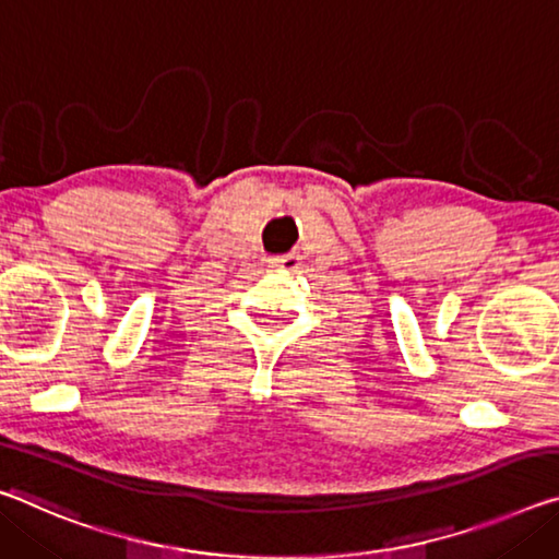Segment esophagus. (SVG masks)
<instances>
[{"label": "esophagus", "mask_w": 559, "mask_h": 559, "mask_svg": "<svg viewBox=\"0 0 559 559\" xmlns=\"http://www.w3.org/2000/svg\"><path fill=\"white\" fill-rule=\"evenodd\" d=\"M271 269H281V271H296L300 265V259L296 253H283V255H273L269 259Z\"/></svg>", "instance_id": "34e87169"}]
</instances>
